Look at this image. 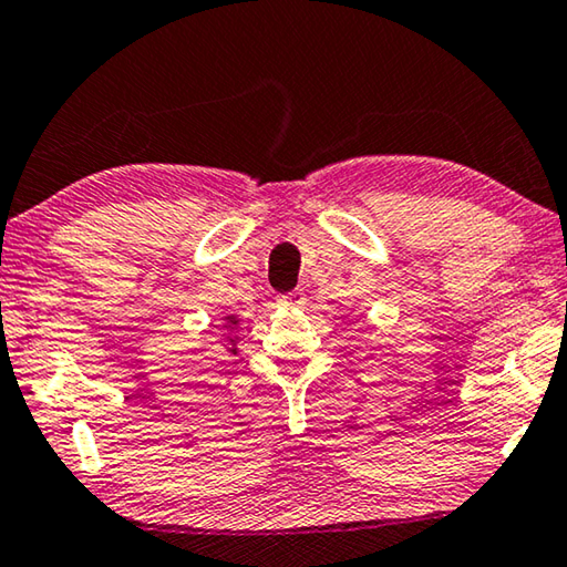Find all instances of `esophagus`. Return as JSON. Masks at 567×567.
I'll return each instance as SVG.
<instances>
[{"label": "esophagus", "instance_id": "esophagus-1", "mask_svg": "<svg viewBox=\"0 0 567 567\" xmlns=\"http://www.w3.org/2000/svg\"><path fill=\"white\" fill-rule=\"evenodd\" d=\"M276 303L278 306H289V309H296V306H303L306 303V293L301 289H293L289 293L276 296Z\"/></svg>", "mask_w": 567, "mask_h": 567}]
</instances>
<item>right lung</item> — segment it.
Instances as JSON below:
<instances>
[{
	"label": "right lung",
	"mask_w": 567,
	"mask_h": 567,
	"mask_svg": "<svg viewBox=\"0 0 567 567\" xmlns=\"http://www.w3.org/2000/svg\"><path fill=\"white\" fill-rule=\"evenodd\" d=\"M226 321H228V329H234V327H236V319H234V317H228ZM228 341H230V344H234V339H228ZM230 351H234V354H236V347L230 349Z\"/></svg>",
	"instance_id": "obj_1"
}]
</instances>
